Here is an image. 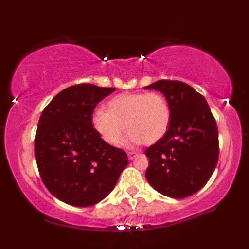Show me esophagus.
Here are the masks:
<instances>
[{
	"label": "esophagus",
	"mask_w": 249,
	"mask_h": 249,
	"mask_svg": "<svg viewBox=\"0 0 249 249\" xmlns=\"http://www.w3.org/2000/svg\"><path fill=\"white\" fill-rule=\"evenodd\" d=\"M137 155V152H128V158L129 160H134Z\"/></svg>",
	"instance_id": "esophagus-1"
}]
</instances>
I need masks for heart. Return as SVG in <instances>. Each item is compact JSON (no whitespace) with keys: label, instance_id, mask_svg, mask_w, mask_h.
Segmentation results:
<instances>
[{"label":"heart","instance_id":"b5f03b06","mask_svg":"<svg viewBox=\"0 0 249 249\" xmlns=\"http://www.w3.org/2000/svg\"><path fill=\"white\" fill-rule=\"evenodd\" d=\"M170 122V105L159 93L119 94L107 102L105 111H95L91 117L94 130L111 146L120 144L125 128L130 130L127 145L154 144L166 134Z\"/></svg>","mask_w":249,"mask_h":249}]
</instances>
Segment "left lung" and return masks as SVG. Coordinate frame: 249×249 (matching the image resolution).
Listing matches in <instances>:
<instances>
[{
    "mask_svg": "<svg viewBox=\"0 0 249 249\" xmlns=\"http://www.w3.org/2000/svg\"><path fill=\"white\" fill-rule=\"evenodd\" d=\"M144 88L161 91L171 110L166 134L146 149V179L162 195L185 198L202 189L215 170V119L205 97L182 81L159 80Z\"/></svg>",
    "mask_w": 249,
    "mask_h": 249,
    "instance_id": "obj_1",
    "label": "left lung"
}]
</instances>
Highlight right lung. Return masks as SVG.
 <instances>
[{
	"label": "right lung",
	"instance_id": "1",
	"mask_svg": "<svg viewBox=\"0 0 249 249\" xmlns=\"http://www.w3.org/2000/svg\"><path fill=\"white\" fill-rule=\"evenodd\" d=\"M115 88L79 84L60 91L44 108L35 136V158L44 185L72 206L104 199L128 165L124 151L94 130L96 105Z\"/></svg>",
	"mask_w": 249,
	"mask_h": 249
}]
</instances>
